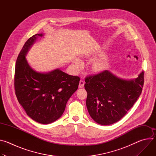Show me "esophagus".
Listing matches in <instances>:
<instances>
[{
	"label": "esophagus",
	"mask_w": 156,
	"mask_h": 156,
	"mask_svg": "<svg viewBox=\"0 0 156 156\" xmlns=\"http://www.w3.org/2000/svg\"><path fill=\"white\" fill-rule=\"evenodd\" d=\"M84 85V81L83 80H80V84H79V87L80 88H82Z\"/></svg>",
	"instance_id": "34e87169"
}]
</instances>
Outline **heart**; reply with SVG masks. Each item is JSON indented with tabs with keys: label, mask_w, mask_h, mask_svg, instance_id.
I'll return each mask as SVG.
<instances>
[{
	"label": "heart",
	"mask_w": 156,
	"mask_h": 156,
	"mask_svg": "<svg viewBox=\"0 0 156 156\" xmlns=\"http://www.w3.org/2000/svg\"><path fill=\"white\" fill-rule=\"evenodd\" d=\"M75 64L78 66H80L81 65V63L80 61H76ZM102 68H103V66L101 63H96L93 66V69L95 71H100L102 69Z\"/></svg>",
	"instance_id": "obj_1"
}]
</instances>
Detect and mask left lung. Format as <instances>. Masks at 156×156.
Segmentation results:
<instances>
[{
	"mask_svg": "<svg viewBox=\"0 0 156 156\" xmlns=\"http://www.w3.org/2000/svg\"><path fill=\"white\" fill-rule=\"evenodd\" d=\"M86 107L91 118L102 125L113 124L124 117L142 92L144 73L135 80L117 77L107 70L87 76Z\"/></svg>",
	"mask_w": 156,
	"mask_h": 156,
	"instance_id": "8db88e82",
	"label": "left lung"
}]
</instances>
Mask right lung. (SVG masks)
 Returning <instances> with one entry per match:
<instances>
[{"label":"right lung","instance_id":"obj_1","mask_svg":"<svg viewBox=\"0 0 156 156\" xmlns=\"http://www.w3.org/2000/svg\"><path fill=\"white\" fill-rule=\"evenodd\" d=\"M30 37L21 50L16 62L14 86L19 103L34 121L49 124L63 114L66 102L77 90L80 78L56 69L47 73L33 70L25 55L37 37Z\"/></svg>","mask_w":156,"mask_h":156}]
</instances>
